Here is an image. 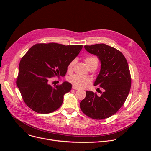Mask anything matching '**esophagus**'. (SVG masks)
<instances>
[{"label": "esophagus", "mask_w": 151, "mask_h": 151, "mask_svg": "<svg viewBox=\"0 0 151 151\" xmlns=\"http://www.w3.org/2000/svg\"><path fill=\"white\" fill-rule=\"evenodd\" d=\"M72 88H73V90H79V88H77V87H75V86H73V87H72Z\"/></svg>", "instance_id": "esophagus-1"}]
</instances>
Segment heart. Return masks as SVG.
Returning a JSON list of instances; mask_svg holds the SVG:
<instances>
[{
    "label": "heart",
    "mask_w": 151,
    "mask_h": 151,
    "mask_svg": "<svg viewBox=\"0 0 151 151\" xmlns=\"http://www.w3.org/2000/svg\"><path fill=\"white\" fill-rule=\"evenodd\" d=\"M85 61L87 66L93 64H98V59L95 56H89L85 58ZM75 63V60H72L68 67V70H71ZM68 81L75 87L77 88H83L90 82V79L85 76L79 75H73L69 77Z\"/></svg>",
    "instance_id": "heart-1"
}]
</instances>
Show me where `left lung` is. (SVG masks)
Here are the masks:
<instances>
[{
    "label": "left lung",
    "instance_id": "8db88e82",
    "mask_svg": "<svg viewBox=\"0 0 151 151\" xmlns=\"http://www.w3.org/2000/svg\"><path fill=\"white\" fill-rule=\"evenodd\" d=\"M85 49L96 55L101 63L94 85L104 90L99 96L86 91L80 103L81 111L94 119H103L116 114L124 104L131 88V76L126 58L116 49L104 44L85 45Z\"/></svg>",
    "mask_w": 151,
    "mask_h": 151
}]
</instances>
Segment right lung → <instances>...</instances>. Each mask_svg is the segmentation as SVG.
<instances>
[{"instance_id":"obj_1","label":"right lung","mask_w":151,"mask_h":151,"mask_svg":"<svg viewBox=\"0 0 151 151\" xmlns=\"http://www.w3.org/2000/svg\"><path fill=\"white\" fill-rule=\"evenodd\" d=\"M82 47L56 43L38 44L21 58L17 85L31 109L39 114H49L61 106L64 96L71 90L72 84L65 81L53 87L49 81L54 76H65L69 63Z\"/></svg>"}]
</instances>
